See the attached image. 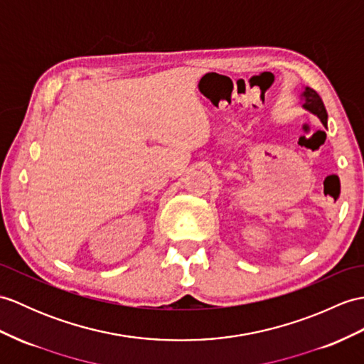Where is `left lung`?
Returning a JSON list of instances; mask_svg holds the SVG:
<instances>
[{"instance_id":"1","label":"left lung","mask_w":364,"mask_h":364,"mask_svg":"<svg viewBox=\"0 0 364 364\" xmlns=\"http://www.w3.org/2000/svg\"><path fill=\"white\" fill-rule=\"evenodd\" d=\"M302 96H304V100H306L304 107H306L309 112L315 113L321 119V122H323V125L326 127L327 125V112H326L323 99L319 97V95L314 88H309V87H306V91H304Z\"/></svg>"}]
</instances>
